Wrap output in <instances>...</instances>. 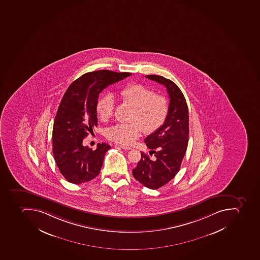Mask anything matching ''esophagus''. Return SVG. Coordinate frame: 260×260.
<instances>
[{
	"mask_svg": "<svg viewBox=\"0 0 260 260\" xmlns=\"http://www.w3.org/2000/svg\"><path fill=\"white\" fill-rule=\"evenodd\" d=\"M115 147H116V148H122V149H124V150L132 149V148H129V147H127V146L121 145V144H116V145H115Z\"/></svg>",
	"mask_w": 260,
	"mask_h": 260,
	"instance_id": "34e87169",
	"label": "esophagus"
}]
</instances>
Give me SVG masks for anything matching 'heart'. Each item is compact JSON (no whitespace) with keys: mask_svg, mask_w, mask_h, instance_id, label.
<instances>
[{"mask_svg":"<svg viewBox=\"0 0 260 260\" xmlns=\"http://www.w3.org/2000/svg\"><path fill=\"white\" fill-rule=\"evenodd\" d=\"M124 104L133 107L129 124H116L107 131V138L117 144L131 145L143 134L152 133L162 125L168 113V100L161 94L141 84L126 85L118 93ZM97 114L102 121L113 116L114 100L111 95L100 99L96 105Z\"/></svg>","mask_w":260,"mask_h":260,"instance_id":"heart-1","label":"heart"}]
</instances>
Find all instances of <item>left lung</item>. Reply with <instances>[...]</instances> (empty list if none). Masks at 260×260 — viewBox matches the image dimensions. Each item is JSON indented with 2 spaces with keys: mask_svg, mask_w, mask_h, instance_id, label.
Returning a JSON list of instances; mask_svg holds the SVG:
<instances>
[{
  "mask_svg": "<svg viewBox=\"0 0 260 260\" xmlns=\"http://www.w3.org/2000/svg\"><path fill=\"white\" fill-rule=\"evenodd\" d=\"M145 77L167 88L170 97L168 113L161 126L144 139L151 151L141 152V159L132 174L139 183L150 189H158L179 172L187 151L189 135V116L183 93L176 84L161 76Z\"/></svg>",
  "mask_w": 260,
  "mask_h": 260,
  "instance_id": "left-lung-1",
  "label": "left lung"
}]
</instances>
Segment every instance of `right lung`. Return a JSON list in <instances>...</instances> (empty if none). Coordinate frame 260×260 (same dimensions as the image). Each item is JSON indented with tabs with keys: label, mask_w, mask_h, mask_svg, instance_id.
<instances>
[{
	"label": "right lung",
	"mask_w": 260,
	"mask_h": 260,
	"mask_svg": "<svg viewBox=\"0 0 260 260\" xmlns=\"http://www.w3.org/2000/svg\"><path fill=\"white\" fill-rule=\"evenodd\" d=\"M131 75L109 70L85 73L73 81L62 96L53 127V154L58 170L70 183L89 182L100 174L110 145L98 144L92 151L82 142L98 124L99 94Z\"/></svg>",
	"instance_id": "right-lung-1"
}]
</instances>
